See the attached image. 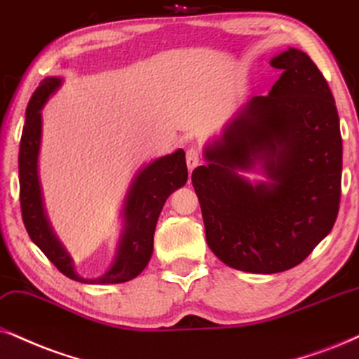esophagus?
<instances>
[{
    "label": "esophagus",
    "instance_id": "1",
    "mask_svg": "<svg viewBox=\"0 0 359 359\" xmlns=\"http://www.w3.org/2000/svg\"><path fill=\"white\" fill-rule=\"evenodd\" d=\"M185 157H187V167H189L190 172H192L195 167L201 164V152H198L197 149H194V147L187 149V154H185Z\"/></svg>",
    "mask_w": 359,
    "mask_h": 359
}]
</instances>
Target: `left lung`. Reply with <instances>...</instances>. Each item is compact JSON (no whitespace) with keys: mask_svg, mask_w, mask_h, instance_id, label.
<instances>
[{"mask_svg":"<svg viewBox=\"0 0 359 359\" xmlns=\"http://www.w3.org/2000/svg\"><path fill=\"white\" fill-rule=\"evenodd\" d=\"M269 96H255L205 147L192 172L210 250L250 273L297 266L333 229L341 201L343 144L333 94L306 53L290 48ZM262 161L269 183L236 174Z\"/></svg>","mask_w":359,"mask_h":359,"instance_id":"left-lung-1","label":"left lung"}]
</instances>
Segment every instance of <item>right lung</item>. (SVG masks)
I'll return each instance as SVG.
<instances>
[{"label": "right lung", "mask_w": 359, "mask_h": 359, "mask_svg": "<svg viewBox=\"0 0 359 359\" xmlns=\"http://www.w3.org/2000/svg\"><path fill=\"white\" fill-rule=\"evenodd\" d=\"M61 86V78L41 81L26 109V122L20 144V203L21 215L29 238L38 245L53 265L67 278L83 283H122L137 276L151 260L154 232L167 197L187 182V164L182 149L158 157L135 175L124 205L126 225L112 266L99 278H83L74 271L51 225L44 215L43 197L38 180V154L41 142V109L48 97Z\"/></svg>", "instance_id": "right-lung-1"}]
</instances>
